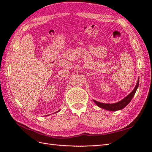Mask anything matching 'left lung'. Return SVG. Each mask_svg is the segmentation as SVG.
<instances>
[{
	"instance_id": "left-lung-1",
	"label": "left lung",
	"mask_w": 152,
	"mask_h": 152,
	"mask_svg": "<svg viewBox=\"0 0 152 152\" xmlns=\"http://www.w3.org/2000/svg\"><path fill=\"white\" fill-rule=\"evenodd\" d=\"M139 86V79L137 80V84L134 87V89L132 90L131 93L127 95L125 98H124L122 99L120 102H118L115 103H112V104H110V103H100L97 102L96 100H93L94 102L96 104V105L98 107L102 108L103 109H105L107 110H109V111H117V110H120L123 109L124 108H125L126 106L130 103L131 101L132 100V98L134 97V96L136 93V91L137 89V87Z\"/></svg>"
}]
</instances>
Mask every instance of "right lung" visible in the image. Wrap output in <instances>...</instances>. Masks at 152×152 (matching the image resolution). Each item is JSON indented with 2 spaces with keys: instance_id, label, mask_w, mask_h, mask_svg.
<instances>
[{
  "instance_id": "add662e5",
  "label": "right lung",
  "mask_w": 152,
  "mask_h": 152,
  "mask_svg": "<svg viewBox=\"0 0 152 152\" xmlns=\"http://www.w3.org/2000/svg\"><path fill=\"white\" fill-rule=\"evenodd\" d=\"M59 110H58V112H59Z\"/></svg>"
}]
</instances>
